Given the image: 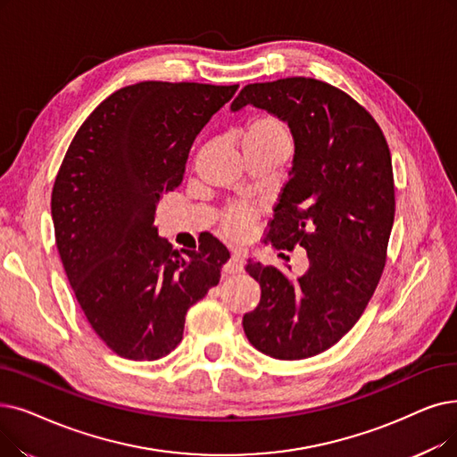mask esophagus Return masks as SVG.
<instances>
[{
  "label": "esophagus",
  "mask_w": 457,
  "mask_h": 457,
  "mask_svg": "<svg viewBox=\"0 0 457 457\" xmlns=\"http://www.w3.org/2000/svg\"><path fill=\"white\" fill-rule=\"evenodd\" d=\"M245 269V255L241 252H231L229 262L224 265V274H237Z\"/></svg>",
  "instance_id": "34e87169"
}]
</instances>
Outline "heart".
I'll list each match as a JSON object with an SVG mask.
<instances>
[{
  "label": "heart",
  "mask_w": 457,
  "mask_h": 457,
  "mask_svg": "<svg viewBox=\"0 0 457 457\" xmlns=\"http://www.w3.org/2000/svg\"><path fill=\"white\" fill-rule=\"evenodd\" d=\"M278 144L289 145V134L280 119L274 115L253 117L250 125L246 127L243 145L245 147H250V145L265 147V145H278ZM248 220H250V209L239 205V207H231L224 212L222 226L228 235L239 237L245 233Z\"/></svg>",
  "instance_id": "obj_1"
}]
</instances>
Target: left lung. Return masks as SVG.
I'll list each match as a JSON object with an SVG mask.
<instances>
[{
    "instance_id": "obj_1",
    "label": "left lung",
    "mask_w": 457,
    "mask_h": 457,
    "mask_svg": "<svg viewBox=\"0 0 457 457\" xmlns=\"http://www.w3.org/2000/svg\"><path fill=\"white\" fill-rule=\"evenodd\" d=\"M253 106L287 123L295 154L267 239L296 245L308 270L291 280L248 260L262 299L245 313L248 342L272 359L301 361L342 340L379 284L394 224V175L375 119L338 87L313 78L250 84L231 112Z\"/></svg>"
}]
</instances>
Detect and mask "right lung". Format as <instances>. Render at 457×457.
<instances>
[{"instance_id":"right-lung-1","label":"right lung","mask_w":457,"mask_h":457,"mask_svg":"<svg viewBox=\"0 0 457 457\" xmlns=\"http://www.w3.org/2000/svg\"><path fill=\"white\" fill-rule=\"evenodd\" d=\"M239 86L140 82L112 93L78 129L52 190L55 246L78 304L113 353L156 361L229 260L214 237L181 255L154 209L183 181L195 136Z\"/></svg>"}]
</instances>
